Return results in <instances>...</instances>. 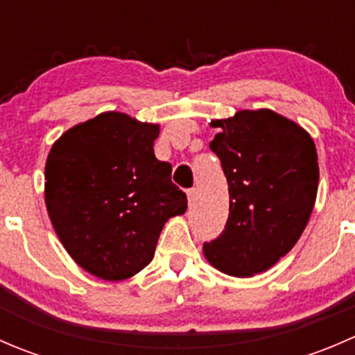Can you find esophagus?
<instances>
[{"label":"esophagus","instance_id":"1","mask_svg":"<svg viewBox=\"0 0 355 355\" xmlns=\"http://www.w3.org/2000/svg\"><path fill=\"white\" fill-rule=\"evenodd\" d=\"M196 198H198V191H196V189H189V191H187V199H189V204L194 202Z\"/></svg>","mask_w":355,"mask_h":355}]
</instances>
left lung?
Listing matches in <instances>:
<instances>
[{
  "instance_id": "8db88e82",
  "label": "left lung",
  "mask_w": 355,
  "mask_h": 355,
  "mask_svg": "<svg viewBox=\"0 0 355 355\" xmlns=\"http://www.w3.org/2000/svg\"><path fill=\"white\" fill-rule=\"evenodd\" d=\"M209 144L223 166L230 213L216 241L204 244L207 263L230 277L270 270L297 244L318 194L320 166L309 132L268 108L213 120Z\"/></svg>"
}]
</instances>
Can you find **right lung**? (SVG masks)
Returning a JSON list of instances; mask_svg holds the SVG:
<instances>
[{
    "instance_id": "obj_1",
    "label": "right lung",
    "mask_w": 355,
    "mask_h": 355,
    "mask_svg": "<svg viewBox=\"0 0 355 355\" xmlns=\"http://www.w3.org/2000/svg\"><path fill=\"white\" fill-rule=\"evenodd\" d=\"M157 135V123L105 111L63 132L46 159L53 228L71 259L103 280L144 270L164 223L187 211L170 163L155 156Z\"/></svg>"
}]
</instances>
